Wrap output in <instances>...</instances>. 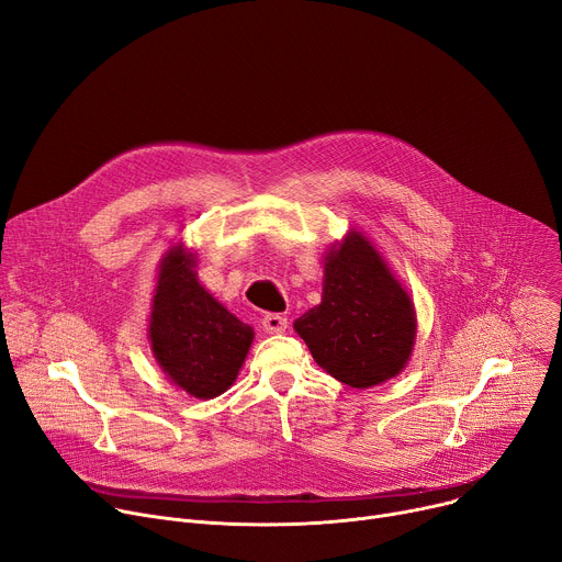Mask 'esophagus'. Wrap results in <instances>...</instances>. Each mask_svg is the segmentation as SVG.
Returning <instances> with one entry per match:
<instances>
[{
    "label": "esophagus",
    "mask_w": 562,
    "mask_h": 562,
    "mask_svg": "<svg viewBox=\"0 0 562 562\" xmlns=\"http://www.w3.org/2000/svg\"><path fill=\"white\" fill-rule=\"evenodd\" d=\"M261 327H265V331H269V334H284L289 327V318L280 316V314H267L265 318H261Z\"/></svg>",
    "instance_id": "34e87169"
}]
</instances>
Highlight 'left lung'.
<instances>
[{
    "instance_id": "left-lung-1",
    "label": "left lung",
    "mask_w": 562,
    "mask_h": 562,
    "mask_svg": "<svg viewBox=\"0 0 562 562\" xmlns=\"http://www.w3.org/2000/svg\"><path fill=\"white\" fill-rule=\"evenodd\" d=\"M314 361L352 389L380 386L408 366L418 318L384 252L350 228L323 255L321 305L293 323Z\"/></svg>"
}]
</instances>
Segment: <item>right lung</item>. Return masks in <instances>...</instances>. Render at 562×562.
Listing matches in <instances>:
<instances>
[{"instance_id":"right-lung-1","label":"right lung","mask_w":562,"mask_h":562,"mask_svg":"<svg viewBox=\"0 0 562 562\" xmlns=\"http://www.w3.org/2000/svg\"><path fill=\"white\" fill-rule=\"evenodd\" d=\"M199 252L176 241L160 259L146 339L178 391L196 400L226 393L248 357L255 329L201 284Z\"/></svg>"}]
</instances>
